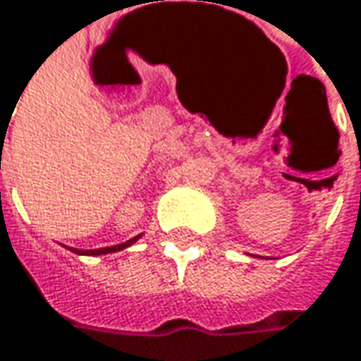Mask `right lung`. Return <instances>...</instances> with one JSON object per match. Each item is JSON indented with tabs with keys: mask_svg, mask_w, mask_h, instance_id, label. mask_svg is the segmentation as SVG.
<instances>
[{
	"mask_svg": "<svg viewBox=\"0 0 361 361\" xmlns=\"http://www.w3.org/2000/svg\"><path fill=\"white\" fill-rule=\"evenodd\" d=\"M138 237H140V235H138ZM138 237L130 239V241H126V243L114 245V247H102V249H90V251H77V249H75V253H81V255H106V253H114V251H120V249H124V247H128V245L135 243Z\"/></svg>",
	"mask_w": 361,
	"mask_h": 361,
	"instance_id": "obj_1",
	"label": "right lung"
}]
</instances>
